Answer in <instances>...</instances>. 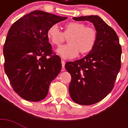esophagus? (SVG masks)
<instances>
[{"label":"esophagus","mask_w":128,"mask_h":128,"mask_svg":"<svg viewBox=\"0 0 128 128\" xmlns=\"http://www.w3.org/2000/svg\"><path fill=\"white\" fill-rule=\"evenodd\" d=\"M61 62H62V71L63 72V71H64L65 70V68H64V66H65V62H64V60H62L61 61Z\"/></svg>","instance_id":"obj_1"}]
</instances>
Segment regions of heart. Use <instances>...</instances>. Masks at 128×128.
I'll return each instance as SVG.
<instances>
[{
	"label": "heart",
	"instance_id": "1",
	"mask_svg": "<svg viewBox=\"0 0 128 128\" xmlns=\"http://www.w3.org/2000/svg\"><path fill=\"white\" fill-rule=\"evenodd\" d=\"M68 37L69 44L60 46L57 52L64 59H71L82 54L89 53L95 45L97 39V32L95 28L86 26L84 23L71 22L64 26V32L60 30L57 24L52 25L47 31V36L50 42L56 46H59Z\"/></svg>",
	"mask_w": 128,
	"mask_h": 128
}]
</instances>
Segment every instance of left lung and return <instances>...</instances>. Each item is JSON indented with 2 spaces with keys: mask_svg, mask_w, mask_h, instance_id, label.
Wrapping results in <instances>:
<instances>
[{
  "mask_svg": "<svg viewBox=\"0 0 128 128\" xmlns=\"http://www.w3.org/2000/svg\"><path fill=\"white\" fill-rule=\"evenodd\" d=\"M76 21H89L97 32L93 49L80 60L68 62L65 68L71 75V98L81 105L101 101L112 90L121 68L122 48L117 34L96 15L73 17Z\"/></svg>",
  "mask_w": 128,
  "mask_h": 128,
  "instance_id": "obj_1",
  "label": "left lung"
}]
</instances>
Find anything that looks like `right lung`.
<instances>
[{"mask_svg": "<svg viewBox=\"0 0 128 128\" xmlns=\"http://www.w3.org/2000/svg\"><path fill=\"white\" fill-rule=\"evenodd\" d=\"M66 18L34 10L21 17L9 29L3 48L4 71L14 91L23 99H44L50 82L60 73L61 59L52 52L47 31Z\"/></svg>", "mask_w": 128, "mask_h": 128, "instance_id": "1", "label": "right lung"}]
</instances>
